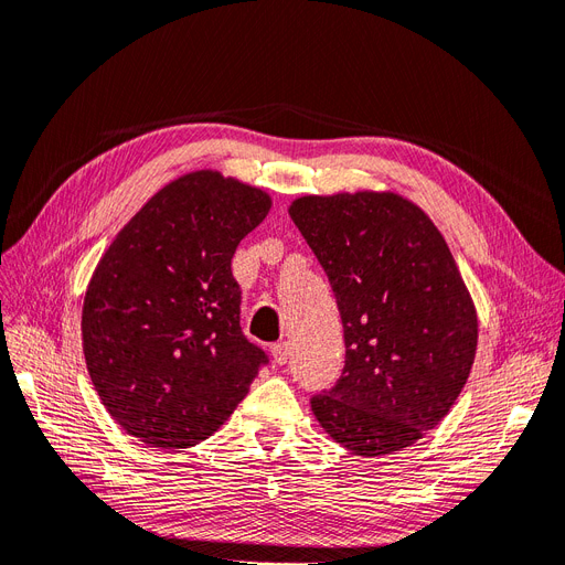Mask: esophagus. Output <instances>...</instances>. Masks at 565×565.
<instances>
[{
	"instance_id": "esophagus-1",
	"label": "esophagus",
	"mask_w": 565,
	"mask_h": 565,
	"mask_svg": "<svg viewBox=\"0 0 565 565\" xmlns=\"http://www.w3.org/2000/svg\"><path fill=\"white\" fill-rule=\"evenodd\" d=\"M270 354H274V361L278 366H282V364H287L289 361V354H291V348H289V343H276L274 348H270Z\"/></svg>"
}]
</instances>
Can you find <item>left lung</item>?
Here are the masks:
<instances>
[{
	"mask_svg": "<svg viewBox=\"0 0 565 565\" xmlns=\"http://www.w3.org/2000/svg\"><path fill=\"white\" fill-rule=\"evenodd\" d=\"M333 287L345 333L338 385L312 396L324 431L356 457L415 445L452 408L478 350L461 270L417 204L396 192L306 194L287 209Z\"/></svg>",
	"mask_w": 565,
	"mask_h": 565,
	"instance_id": "8db88e82",
	"label": "left lung"
}]
</instances>
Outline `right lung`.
Segmentation results:
<instances>
[{
	"label": "right lung",
	"mask_w": 565,
	"mask_h": 565,
	"mask_svg": "<svg viewBox=\"0 0 565 565\" xmlns=\"http://www.w3.org/2000/svg\"><path fill=\"white\" fill-rule=\"evenodd\" d=\"M270 211L262 188L213 169L152 194L108 245L83 301V354L108 415L148 447L213 436L266 354L241 331L238 243Z\"/></svg>",
	"instance_id": "1"
}]
</instances>
